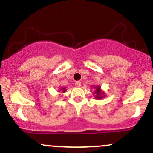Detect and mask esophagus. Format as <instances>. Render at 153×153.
<instances>
[{"instance_id": "obj_1", "label": "esophagus", "mask_w": 153, "mask_h": 153, "mask_svg": "<svg viewBox=\"0 0 153 153\" xmlns=\"http://www.w3.org/2000/svg\"><path fill=\"white\" fill-rule=\"evenodd\" d=\"M75 85H76L77 87H80V85H81V82H80V81H75Z\"/></svg>"}]
</instances>
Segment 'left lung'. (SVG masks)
Instances as JSON below:
<instances>
[{
	"label": "left lung",
	"instance_id": "left-lung-1",
	"mask_svg": "<svg viewBox=\"0 0 153 153\" xmlns=\"http://www.w3.org/2000/svg\"><path fill=\"white\" fill-rule=\"evenodd\" d=\"M96 90L95 91V94H96V99H101V98H103L102 96V94L101 93V90H100V87L97 86L96 87Z\"/></svg>",
	"mask_w": 153,
	"mask_h": 153
}]
</instances>
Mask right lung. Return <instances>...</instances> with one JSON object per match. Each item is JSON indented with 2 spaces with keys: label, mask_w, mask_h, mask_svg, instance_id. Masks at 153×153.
Returning a JSON list of instances; mask_svg holds the SVG:
<instances>
[{
  "label": "right lung",
  "mask_w": 153,
  "mask_h": 153,
  "mask_svg": "<svg viewBox=\"0 0 153 153\" xmlns=\"http://www.w3.org/2000/svg\"><path fill=\"white\" fill-rule=\"evenodd\" d=\"M62 92H63V93L65 92V91H66V90H65V88H63V89H62Z\"/></svg>",
  "instance_id": "add662e5"
}]
</instances>
